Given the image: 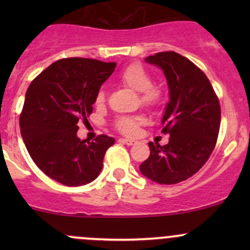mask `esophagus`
<instances>
[{
    "label": "esophagus",
    "mask_w": 250,
    "mask_h": 250,
    "mask_svg": "<svg viewBox=\"0 0 250 250\" xmlns=\"http://www.w3.org/2000/svg\"><path fill=\"white\" fill-rule=\"evenodd\" d=\"M122 141L125 144V145H129V146H132V145H134V144H137V141L132 140V139H122Z\"/></svg>",
    "instance_id": "esophagus-1"
}]
</instances>
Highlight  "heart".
I'll return each mask as SVG.
<instances>
[{"label": "heart", "mask_w": 250, "mask_h": 250, "mask_svg": "<svg viewBox=\"0 0 250 250\" xmlns=\"http://www.w3.org/2000/svg\"><path fill=\"white\" fill-rule=\"evenodd\" d=\"M120 80L125 87L141 93V103L146 106H157L163 99L162 90L152 85V77L147 70L140 64H130L120 75ZM105 99L104 90H100L97 95V103H103ZM140 118L121 117L117 121V128L127 135H134L138 132Z\"/></svg>", "instance_id": "1"}]
</instances>
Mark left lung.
<instances>
[{
  "label": "left lung",
  "instance_id": "obj_1",
  "mask_svg": "<svg viewBox=\"0 0 250 250\" xmlns=\"http://www.w3.org/2000/svg\"><path fill=\"white\" fill-rule=\"evenodd\" d=\"M167 80L169 102L162 117L167 145L148 143L150 156L140 165L144 176L157 184H176L202 168L211 155L220 128V104L210 82L192 62L175 52L145 59Z\"/></svg>",
  "mask_w": 250,
  "mask_h": 250
}]
</instances>
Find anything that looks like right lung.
Listing matches in <instances>:
<instances>
[{
    "label": "right lung",
    "instance_id": "obj_1",
    "mask_svg": "<svg viewBox=\"0 0 250 250\" xmlns=\"http://www.w3.org/2000/svg\"><path fill=\"white\" fill-rule=\"evenodd\" d=\"M116 62L84 58L58 60L29 85L20 115V133L37 167L66 186L92 183L102 172L105 152L115 139L77 137L78 121H87L103 83Z\"/></svg>",
    "mask_w": 250,
    "mask_h": 250
}]
</instances>
